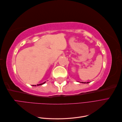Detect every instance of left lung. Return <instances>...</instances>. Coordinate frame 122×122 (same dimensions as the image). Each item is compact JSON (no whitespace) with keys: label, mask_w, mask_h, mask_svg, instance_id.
Returning a JSON list of instances; mask_svg holds the SVG:
<instances>
[{"label":"left lung","mask_w":122,"mask_h":122,"mask_svg":"<svg viewBox=\"0 0 122 122\" xmlns=\"http://www.w3.org/2000/svg\"><path fill=\"white\" fill-rule=\"evenodd\" d=\"M81 83H86V82H81ZM86 83H88V82H86Z\"/></svg>","instance_id":"1"}]
</instances>
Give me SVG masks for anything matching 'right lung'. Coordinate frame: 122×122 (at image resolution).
Returning <instances> with one entry per match:
<instances>
[{"label":"right lung","mask_w":122,"mask_h":122,"mask_svg":"<svg viewBox=\"0 0 122 122\" xmlns=\"http://www.w3.org/2000/svg\"><path fill=\"white\" fill-rule=\"evenodd\" d=\"M45 83V82H43V83H41V84H38L37 86H40V85H42V84H44Z\"/></svg>","instance_id":"add662e5"}]
</instances>
